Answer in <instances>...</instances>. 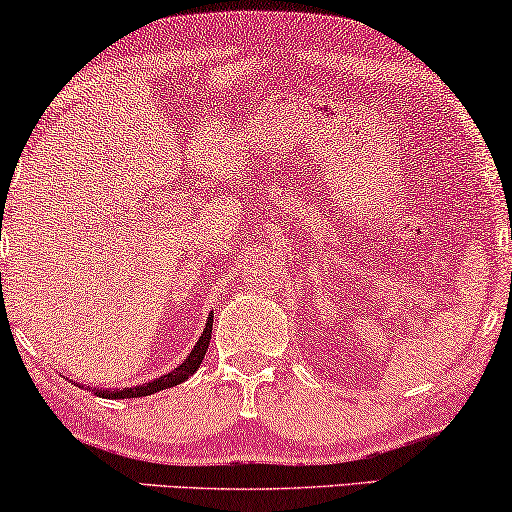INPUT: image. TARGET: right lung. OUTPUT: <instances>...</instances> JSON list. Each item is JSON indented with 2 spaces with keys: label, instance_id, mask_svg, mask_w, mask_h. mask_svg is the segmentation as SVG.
Returning <instances> with one entry per match:
<instances>
[{
  "label": "right lung",
  "instance_id": "add662e5",
  "mask_svg": "<svg viewBox=\"0 0 512 512\" xmlns=\"http://www.w3.org/2000/svg\"><path fill=\"white\" fill-rule=\"evenodd\" d=\"M212 324H214V317H212V314H209V319H207V324H205V331H202L200 340L195 342V347L191 349V354L186 356L184 363H179L177 368L170 370V373L163 375V377H158V380L146 382V384H139V387L114 389V391L100 389V387H97V389L88 387V389H93V394L102 396V398H139V396H151V394H156V391L177 387V384L188 380V377H191V375L195 373V370L200 368V363H202V359H205V354H207L209 340H212Z\"/></svg>",
  "mask_w": 512,
  "mask_h": 512
}]
</instances>
